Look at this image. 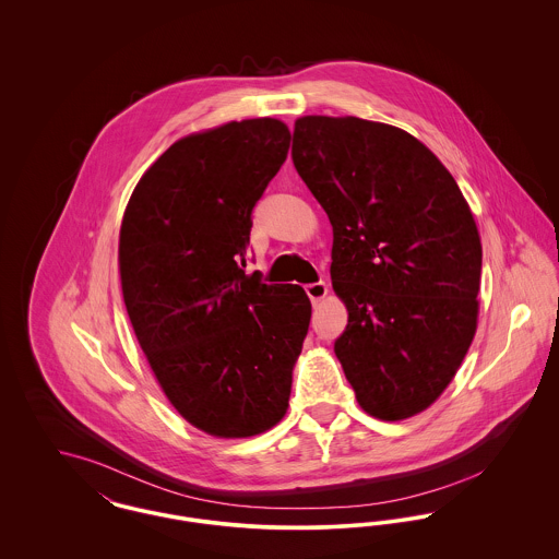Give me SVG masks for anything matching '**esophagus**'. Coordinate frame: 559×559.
I'll list each match as a JSON object with an SVG mask.
<instances>
[{
	"instance_id": "esophagus-1",
	"label": "esophagus",
	"mask_w": 559,
	"mask_h": 559,
	"mask_svg": "<svg viewBox=\"0 0 559 559\" xmlns=\"http://www.w3.org/2000/svg\"><path fill=\"white\" fill-rule=\"evenodd\" d=\"M306 293H308V297H310V301L312 304H319L320 299H324V295L329 293V287H326V283H310V285H306Z\"/></svg>"
}]
</instances>
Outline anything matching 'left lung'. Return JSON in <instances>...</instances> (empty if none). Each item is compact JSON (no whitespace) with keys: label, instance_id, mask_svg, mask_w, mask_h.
Listing matches in <instances>:
<instances>
[{"label":"left lung","instance_id":"1","mask_svg":"<svg viewBox=\"0 0 559 559\" xmlns=\"http://www.w3.org/2000/svg\"><path fill=\"white\" fill-rule=\"evenodd\" d=\"M292 159L333 226L346 379L372 417H413L444 392L476 333L481 245L469 205L427 146L385 123L301 117Z\"/></svg>","mask_w":559,"mask_h":559}]
</instances>
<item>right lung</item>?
<instances>
[{
    "label": "right lung",
    "mask_w": 559,
    "mask_h": 559,
    "mask_svg": "<svg viewBox=\"0 0 559 559\" xmlns=\"http://www.w3.org/2000/svg\"><path fill=\"white\" fill-rule=\"evenodd\" d=\"M289 144L267 117L187 135L140 178L121 222L133 333L176 411L219 438L283 419L310 324L301 287L245 274L251 213Z\"/></svg>",
    "instance_id": "right-lung-1"
}]
</instances>
